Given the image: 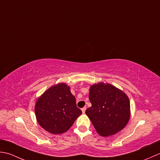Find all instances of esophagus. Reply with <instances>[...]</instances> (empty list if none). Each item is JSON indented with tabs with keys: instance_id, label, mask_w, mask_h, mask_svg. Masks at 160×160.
<instances>
[{
	"instance_id": "esophagus-1",
	"label": "esophagus",
	"mask_w": 160,
	"mask_h": 160,
	"mask_svg": "<svg viewBox=\"0 0 160 160\" xmlns=\"http://www.w3.org/2000/svg\"><path fill=\"white\" fill-rule=\"evenodd\" d=\"M86 107H83V108H81V111H82V112L84 114L85 112H86Z\"/></svg>"
}]
</instances>
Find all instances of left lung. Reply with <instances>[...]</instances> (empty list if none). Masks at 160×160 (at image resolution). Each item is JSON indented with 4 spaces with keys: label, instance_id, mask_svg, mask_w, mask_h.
I'll return each instance as SVG.
<instances>
[{
    "label": "left lung",
    "instance_id": "8db88e82",
    "mask_svg": "<svg viewBox=\"0 0 160 160\" xmlns=\"http://www.w3.org/2000/svg\"><path fill=\"white\" fill-rule=\"evenodd\" d=\"M89 99L92 106L86 114L99 135H113L125 128L130 105L124 92L108 83L99 82L90 87Z\"/></svg>",
    "mask_w": 160,
    "mask_h": 160
}]
</instances>
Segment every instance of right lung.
<instances>
[{
  "instance_id": "add662e5",
  "label": "right lung",
  "mask_w": 160,
  "mask_h": 160,
  "mask_svg": "<svg viewBox=\"0 0 160 160\" xmlns=\"http://www.w3.org/2000/svg\"><path fill=\"white\" fill-rule=\"evenodd\" d=\"M34 111L38 124L52 134L66 132L82 112L77 107L70 87L65 83L51 86L35 103Z\"/></svg>"
}]
</instances>
